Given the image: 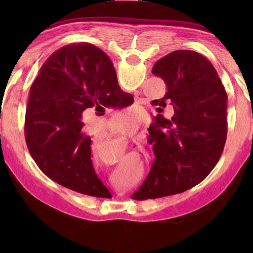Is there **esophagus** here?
<instances>
[{
  "instance_id": "1",
  "label": "esophagus",
  "mask_w": 253,
  "mask_h": 253,
  "mask_svg": "<svg viewBox=\"0 0 253 253\" xmlns=\"http://www.w3.org/2000/svg\"><path fill=\"white\" fill-rule=\"evenodd\" d=\"M137 132H138V127L137 126H131L129 128H119V129H117V134L124 137V138H136Z\"/></svg>"
}]
</instances>
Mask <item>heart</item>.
I'll use <instances>...</instances> for the list:
<instances>
[{
  "mask_svg": "<svg viewBox=\"0 0 253 253\" xmlns=\"http://www.w3.org/2000/svg\"><path fill=\"white\" fill-rule=\"evenodd\" d=\"M136 121L135 116L132 115H122L121 116V122L122 123H127V124H132Z\"/></svg>",
  "mask_w": 253,
  "mask_h": 253,
  "instance_id": "b5f03b06",
  "label": "heart"
}]
</instances>
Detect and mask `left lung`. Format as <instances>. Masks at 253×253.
<instances>
[{
    "mask_svg": "<svg viewBox=\"0 0 253 253\" xmlns=\"http://www.w3.org/2000/svg\"><path fill=\"white\" fill-rule=\"evenodd\" d=\"M152 72L168 85L165 96L152 105L173 106L174 116L169 121L158 114L149 127L155 160L131 196L138 201L182 193L202 182L219 162L226 140L228 96L207 58L177 50L158 60Z\"/></svg>",
    "mask_w": 253,
    "mask_h": 253,
    "instance_id": "8db88e82",
    "label": "left lung"
}]
</instances>
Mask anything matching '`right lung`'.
<instances>
[{
    "mask_svg": "<svg viewBox=\"0 0 253 253\" xmlns=\"http://www.w3.org/2000/svg\"><path fill=\"white\" fill-rule=\"evenodd\" d=\"M131 100L130 93L119 87L104 51L84 42L62 46L46 59L30 89L24 135L34 162L60 185L108 198V188L93 169L83 111L101 106L122 108Z\"/></svg>",
    "mask_w": 253,
    "mask_h": 253,
    "instance_id": "add662e5",
    "label": "right lung"
}]
</instances>
